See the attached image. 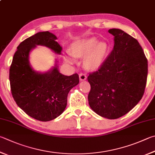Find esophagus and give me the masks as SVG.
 Here are the masks:
<instances>
[{"label": "esophagus", "instance_id": "34e87169", "mask_svg": "<svg viewBox=\"0 0 155 155\" xmlns=\"http://www.w3.org/2000/svg\"><path fill=\"white\" fill-rule=\"evenodd\" d=\"M79 78L81 81H85L87 78V76L84 73H81V74H79Z\"/></svg>", "mask_w": 155, "mask_h": 155}]
</instances>
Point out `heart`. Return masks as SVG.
<instances>
[{
    "label": "heart",
    "mask_w": 155,
    "mask_h": 155,
    "mask_svg": "<svg viewBox=\"0 0 155 155\" xmlns=\"http://www.w3.org/2000/svg\"><path fill=\"white\" fill-rule=\"evenodd\" d=\"M95 37L83 38L73 43L70 53H68L66 60L70 64L75 62V58L84 59V65L87 68L95 69L102 64L108 51V45L104 42L97 43Z\"/></svg>",
    "instance_id": "heart-1"
}]
</instances>
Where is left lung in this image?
Returning a JSON list of instances; mask_svg holds the SVG:
<instances>
[{"label":"left lung","mask_w":155,"mask_h":155,"mask_svg":"<svg viewBox=\"0 0 155 155\" xmlns=\"http://www.w3.org/2000/svg\"><path fill=\"white\" fill-rule=\"evenodd\" d=\"M108 32L114 36L113 50L97 71L87 77L91 85L89 104L95 113L116 119L136 106L144 94L148 61L136 38L120 29Z\"/></svg>","instance_id":"1"}]
</instances>
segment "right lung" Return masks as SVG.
Returning a JSON list of instances; mask_svg holds the SVG:
<instances>
[{
	"instance_id": "right-lung-1",
	"label": "right lung",
	"mask_w": 155,
	"mask_h": 155,
	"mask_svg": "<svg viewBox=\"0 0 155 155\" xmlns=\"http://www.w3.org/2000/svg\"><path fill=\"white\" fill-rule=\"evenodd\" d=\"M56 39L48 31L38 32L26 38L17 48L9 69L11 91L14 100L28 115L41 121H49L60 116L66 107L70 89L79 83L78 74H61L57 64L45 73L35 72L30 66V52L36 45L45 46L61 54L62 48Z\"/></svg>"
}]
</instances>
